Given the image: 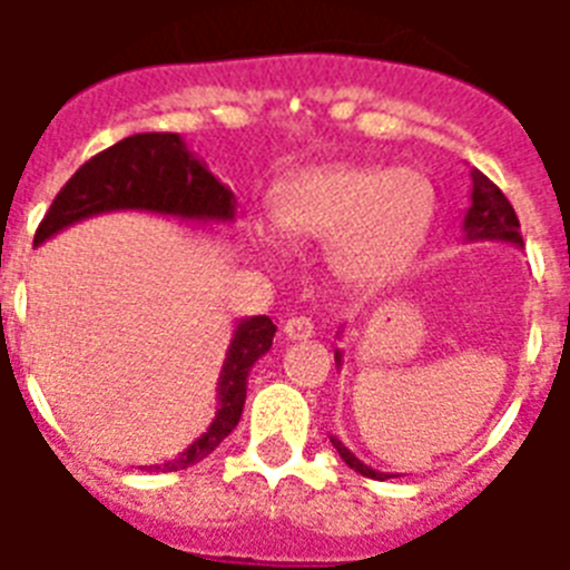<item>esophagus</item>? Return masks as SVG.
<instances>
[{
	"instance_id": "34e87169",
	"label": "esophagus",
	"mask_w": 570,
	"mask_h": 570,
	"mask_svg": "<svg viewBox=\"0 0 570 570\" xmlns=\"http://www.w3.org/2000/svg\"><path fill=\"white\" fill-rule=\"evenodd\" d=\"M282 334H285V340H311L314 336V322L308 320V316H291L288 322H285V328H282Z\"/></svg>"
}]
</instances>
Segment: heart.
Masks as SVG:
<instances>
[{"mask_svg": "<svg viewBox=\"0 0 570 570\" xmlns=\"http://www.w3.org/2000/svg\"><path fill=\"white\" fill-rule=\"evenodd\" d=\"M431 205V185L416 170L340 165L299 176L282 190L274 225L294 242H331L342 276L376 282L420 248Z\"/></svg>", "mask_w": 570, "mask_h": 570, "instance_id": "heart-1", "label": "heart"}]
</instances>
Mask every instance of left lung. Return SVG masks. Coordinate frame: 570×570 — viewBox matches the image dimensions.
Here are the masks:
<instances>
[{
	"label": "left lung",
	"mask_w": 570,
	"mask_h": 570,
	"mask_svg": "<svg viewBox=\"0 0 570 570\" xmlns=\"http://www.w3.org/2000/svg\"><path fill=\"white\" fill-rule=\"evenodd\" d=\"M462 230H465V242H508V245L522 248L520 219L513 214L511 203H508L505 194L476 168L471 170V205H468L465 219H462ZM334 360L336 367H342L340 347L334 351ZM331 442H334L336 454L342 456V462H345L347 468H354L356 473H362V476H371V480H391V476H400V473H385L365 465V462H362L351 448L342 445V440H336V436H331Z\"/></svg>",
	"instance_id": "obj_1"
}]
</instances>
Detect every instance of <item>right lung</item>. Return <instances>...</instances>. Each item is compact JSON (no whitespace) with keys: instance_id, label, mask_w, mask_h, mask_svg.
I'll return each mask as SVG.
<instances>
[{"instance_id":"right-lung-1","label":"right lung","mask_w":570,"mask_h":570,"mask_svg":"<svg viewBox=\"0 0 570 570\" xmlns=\"http://www.w3.org/2000/svg\"><path fill=\"white\" fill-rule=\"evenodd\" d=\"M114 210H145L174 216L183 223H234L236 196L188 150L179 134H134L110 145L70 176L39 225L33 245L59 230ZM276 325L268 316H245L236 322L216 382V416L199 440L163 465H139L142 471H183L214 454L230 434L245 407L248 374L254 362L274 345Z\"/></svg>"}]
</instances>
